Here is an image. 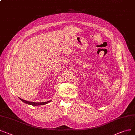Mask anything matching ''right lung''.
I'll list each match as a JSON object with an SVG mask.
<instances>
[{"mask_svg": "<svg viewBox=\"0 0 135 135\" xmlns=\"http://www.w3.org/2000/svg\"><path fill=\"white\" fill-rule=\"evenodd\" d=\"M19 99H21L22 101H23V102L26 103L27 104H30V105H32V106H39V105H44V104H46L47 103H48L49 102H50L51 101H49L47 102H30V101H26V100H24L23 99L20 98Z\"/></svg>", "mask_w": 135, "mask_h": 135, "instance_id": "1", "label": "right lung"}]
</instances>
